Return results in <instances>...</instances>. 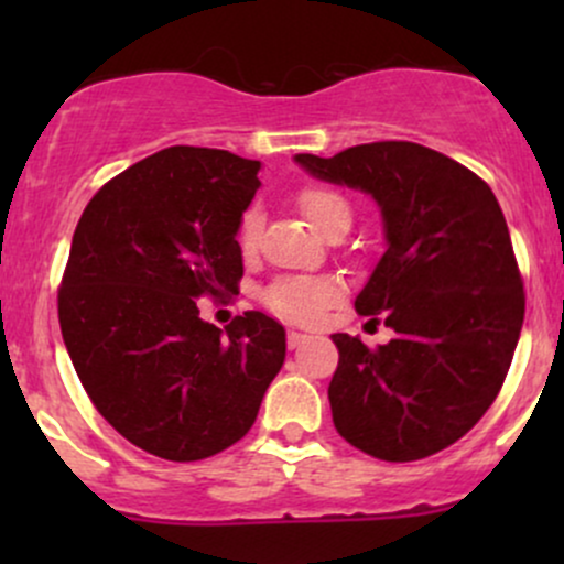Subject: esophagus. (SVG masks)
<instances>
[{
	"label": "esophagus",
	"instance_id": "1",
	"mask_svg": "<svg viewBox=\"0 0 564 564\" xmlns=\"http://www.w3.org/2000/svg\"><path fill=\"white\" fill-rule=\"evenodd\" d=\"M304 341H307V334H302V332H289V347H291V349H296L300 345H304Z\"/></svg>",
	"mask_w": 564,
	"mask_h": 564
}]
</instances>
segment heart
<instances>
[{
	"label": "heart",
	"instance_id": "heart-1",
	"mask_svg": "<svg viewBox=\"0 0 564 564\" xmlns=\"http://www.w3.org/2000/svg\"><path fill=\"white\" fill-rule=\"evenodd\" d=\"M300 209L310 219L315 230L326 232L339 219H349V204L339 193L326 191V187H307L300 193ZM262 230V212L257 206H249L238 223V246L243 251H251L260 241ZM339 294V286L332 278H281L270 283L264 291V304L273 313L286 321H315L323 310L328 307Z\"/></svg>",
	"mask_w": 564,
	"mask_h": 564
}]
</instances>
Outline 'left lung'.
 <instances>
[{
  "label": "left lung",
  "instance_id": "obj_1",
  "mask_svg": "<svg viewBox=\"0 0 564 564\" xmlns=\"http://www.w3.org/2000/svg\"><path fill=\"white\" fill-rule=\"evenodd\" d=\"M323 183L377 200L384 254L355 296L394 339L368 349L334 334V426L381 462L448 448L501 390L525 318L507 219L488 185L419 142H368L332 159L296 153Z\"/></svg>",
  "mask_w": 564,
  "mask_h": 564
}]
</instances>
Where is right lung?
Returning a JSON list of instances; mask_svg holds the SVG:
<instances>
[{
    "instance_id": "add662e5",
    "label": "right lung",
    "mask_w": 564,
    "mask_h": 564,
    "mask_svg": "<svg viewBox=\"0 0 564 564\" xmlns=\"http://www.w3.org/2000/svg\"><path fill=\"white\" fill-rule=\"evenodd\" d=\"M260 170L217 148H164L102 185L76 225L63 341L102 419L153 456L198 462L238 443L286 360L278 321L254 310L223 332L196 304L238 291V223Z\"/></svg>"
}]
</instances>
